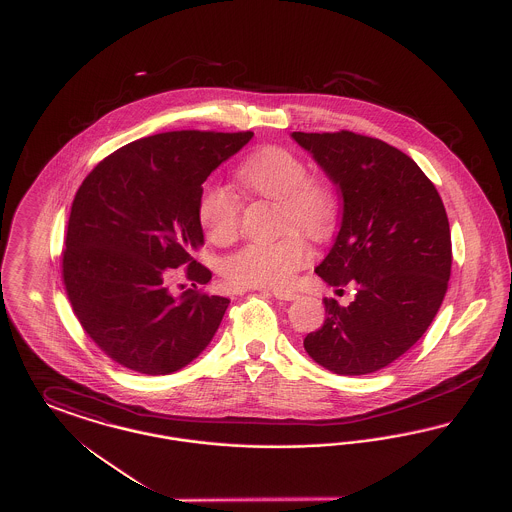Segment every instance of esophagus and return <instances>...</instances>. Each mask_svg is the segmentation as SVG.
Returning a JSON list of instances; mask_svg holds the SVG:
<instances>
[{"instance_id": "esophagus-1", "label": "esophagus", "mask_w": 512, "mask_h": 512, "mask_svg": "<svg viewBox=\"0 0 512 512\" xmlns=\"http://www.w3.org/2000/svg\"><path fill=\"white\" fill-rule=\"evenodd\" d=\"M272 295H274L276 299H282V301H293V299H297V293L290 292V290H272Z\"/></svg>"}]
</instances>
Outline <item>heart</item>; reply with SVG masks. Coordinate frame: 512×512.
<instances>
[{
  "instance_id": "heart-1",
  "label": "heart",
  "mask_w": 512,
  "mask_h": 512,
  "mask_svg": "<svg viewBox=\"0 0 512 512\" xmlns=\"http://www.w3.org/2000/svg\"><path fill=\"white\" fill-rule=\"evenodd\" d=\"M238 180L251 194L278 201L282 232L295 228L309 238H320L334 220L330 188L307 174V163L286 147L255 149L240 165ZM197 220L209 242L232 244L242 226L240 201L224 188L205 186L197 197ZM309 257L305 240L288 232L272 242L247 244L230 255L224 261V276L236 288H288Z\"/></svg>"
}]
</instances>
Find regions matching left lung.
<instances>
[{
  "label": "left lung",
  "mask_w": 512,
  "mask_h": 512,
  "mask_svg": "<svg viewBox=\"0 0 512 512\" xmlns=\"http://www.w3.org/2000/svg\"><path fill=\"white\" fill-rule=\"evenodd\" d=\"M292 138L341 194L340 232L315 270L334 288H355L347 307L324 299L326 320L303 347L341 376L376 372L438 315L453 261L443 201L413 159L382 140L349 130Z\"/></svg>",
  "instance_id": "8db88e82"
}]
</instances>
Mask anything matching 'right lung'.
<instances>
[{"mask_svg": "<svg viewBox=\"0 0 512 512\" xmlns=\"http://www.w3.org/2000/svg\"><path fill=\"white\" fill-rule=\"evenodd\" d=\"M253 132H165L126 144L94 167L74 195L63 282L74 315L99 349L130 370L159 376L211 343L230 299L197 290L211 270L197 197L207 176ZM194 291L174 294L173 268Z\"/></svg>", "mask_w": 512, "mask_h": 512, "instance_id": "1", "label": "right lung"}]
</instances>
